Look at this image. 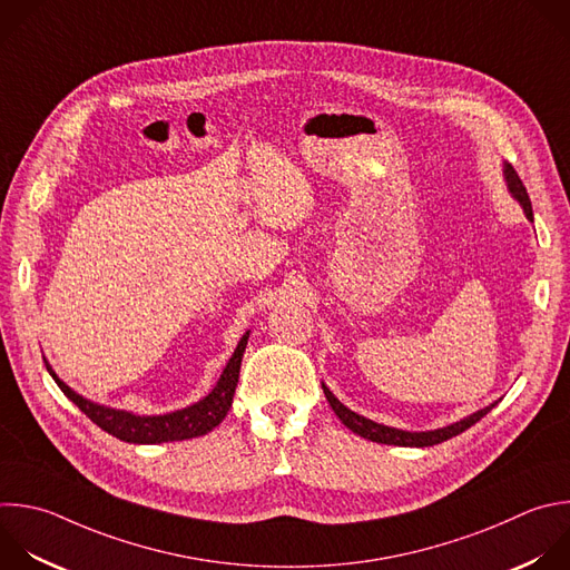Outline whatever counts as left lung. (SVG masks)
Listing matches in <instances>:
<instances>
[{"label":"left lung","mask_w":570,"mask_h":570,"mask_svg":"<svg viewBox=\"0 0 570 570\" xmlns=\"http://www.w3.org/2000/svg\"><path fill=\"white\" fill-rule=\"evenodd\" d=\"M505 180H508V187L510 193L514 195V199L523 206V213L528 219H532V204H530V197L525 193V185L523 180L519 178V174L514 171L512 165H505ZM324 387V385H322ZM324 396L328 401V405L333 407L335 416L357 436L362 439H368L373 443H385V445H403V448H430V445H439L461 432H465L468 428H472L476 421H481L497 403H492L490 407L485 410H479L476 414L454 423V425H448V428H441V430H434V432H403V430H396V428H387V425H381V423H373L355 412H351L348 407H344L326 387H324Z\"/></svg>","instance_id":"1"}]
</instances>
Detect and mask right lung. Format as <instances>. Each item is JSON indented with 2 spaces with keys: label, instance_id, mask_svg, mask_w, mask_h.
Here are the masks:
<instances>
[{
  "label": "right lung",
  "instance_id": "right-lung-1",
  "mask_svg": "<svg viewBox=\"0 0 570 570\" xmlns=\"http://www.w3.org/2000/svg\"><path fill=\"white\" fill-rule=\"evenodd\" d=\"M248 344V333L242 337L237 344L230 362L226 364L217 387L199 403L189 405L185 410L163 414V416H136L122 410H111L96 405L82 396H78L73 390H69L56 371L47 364L49 373L53 375V381L62 390V394L76 403V407L87 414L100 430L107 434L127 441V443H140V445H154V443H167V441H185V439H195L213 432L228 414L233 407V396L239 383V368H242V357Z\"/></svg>",
  "mask_w": 570,
  "mask_h": 570
}]
</instances>
